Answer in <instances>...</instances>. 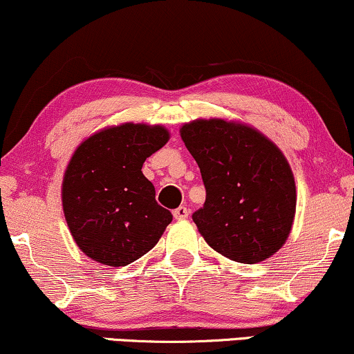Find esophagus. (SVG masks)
<instances>
[{"mask_svg":"<svg viewBox=\"0 0 354 354\" xmlns=\"http://www.w3.org/2000/svg\"><path fill=\"white\" fill-rule=\"evenodd\" d=\"M173 216L176 221H185V218H187V216H189V209L185 207V205H181V207L174 209Z\"/></svg>","mask_w":354,"mask_h":354,"instance_id":"1","label":"esophagus"}]
</instances>
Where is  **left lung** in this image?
Here are the masks:
<instances>
[{"mask_svg": "<svg viewBox=\"0 0 354 354\" xmlns=\"http://www.w3.org/2000/svg\"><path fill=\"white\" fill-rule=\"evenodd\" d=\"M180 136L203 174L205 203L192 221L209 247L245 265L272 257L288 240L297 203L283 151L236 120L196 119Z\"/></svg>", "mask_w": 354, "mask_h": 354, "instance_id": "left-lung-1", "label": "left lung"}]
</instances>
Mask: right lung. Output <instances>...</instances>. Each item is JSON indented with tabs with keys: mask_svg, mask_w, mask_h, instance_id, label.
Segmentation results:
<instances>
[{
	"mask_svg": "<svg viewBox=\"0 0 354 354\" xmlns=\"http://www.w3.org/2000/svg\"><path fill=\"white\" fill-rule=\"evenodd\" d=\"M169 140L163 125L124 122L84 138L62 181L66 225L93 261L125 266L158 243L173 216L155 201L142 165Z\"/></svg>",
	"mask_w": 354,
	"mask_h": 354,
	"instance_id": "right-lung-1",
	"label": "right lung"
}]
</instances>
